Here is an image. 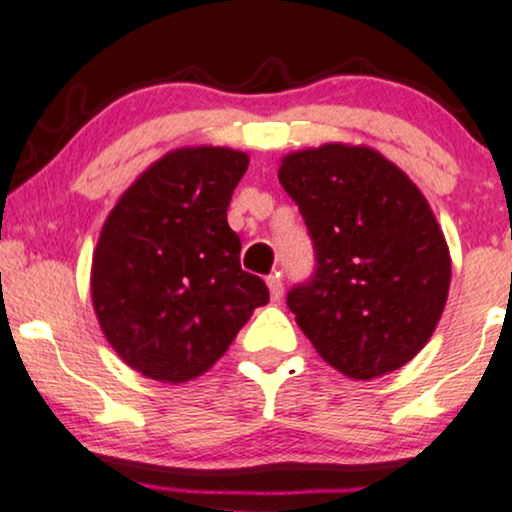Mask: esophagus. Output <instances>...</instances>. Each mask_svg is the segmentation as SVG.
Masks as SVG:
<instances>
[{"label":"esophagus","mask_w":512,"mask_h":512,"mask_svg":"<svg viewBox=\"0 0 512 512\" xmlns=\"http://www.w3.org/2000/svg\"><path fill=\"white\" fill-rule=\"evenodd\" d=\"M266 282H268V290H270V299H273V302H280V297H282V280H280V273L270 275V278H268Z\"/></svg>","instance_id":"obj_1"}]
</instances>
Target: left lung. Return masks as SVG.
Masks as SVG:
<instances>
[{
  "mask_svg": "<svg viewBox=\"0 0 512 512\" xmlns=\"http://www.w3.org/2000/svg\"><path fill=\"white\" fill-rule=\"evenodd\" d=\"M278 179L316 249L287 306L326 364L354 381L405 366L431 340L450 290V249L405 172L364 143L282 155Z\"/></svg>",
  "mask_w": 512,
  "mask_h": 512,
  "instance_id": "obj_1",
  "label": "left lung"
}]
</instances>
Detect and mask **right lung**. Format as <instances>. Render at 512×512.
Returning a JSON list of instances; mask_svg holds the SVG:
<instances>
[{"label": "right lung", "instance_id": "add662e5", "mask_svg": "<svg viewBox=\"0 0 512 512\" xmlns=\"http://www.w3.org/2000/svg\"><path fill=\"white\" fill-rule=\"evenodd\" d=\"M244 150L184 146L150 162L119 196L90 263L100 330L122 362L160 383L213 369L268 287L239 266L227 225Z\"/></svg>", "mask_w": 512, "mask_h": 512}]
</instances>
